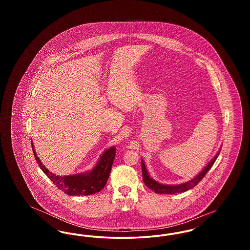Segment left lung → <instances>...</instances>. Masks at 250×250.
Here are the masks:
<instances>
[{"instance_id": "left-lung-1", "label": "left lung", "mask_w": 250, "mask_h": 250, "mask_svg": "<svg viewBox=\"0 0 250 250\" xmlns=\"http://www.w3.org/2000/svg\"><path fill=\"white\" fill-rule=\"evenodd\" d=\"M219 153L220 152L218 151L214 158L206 165V167L202 169V171L197 176H195L194 178L191 179L186 183L180 184V185H165V184L163 185V184H160V183L156 182L154 179L151 178L149 173H148V170L146 169L145 163L142 159L143 182H144V184L146 185L147 188H149L150 189H152L157 194H175V193H181V192L189 190L191 188H193L194 187H196L202 181V179L205 176V174L208 172V170L214 165L217 156L219 155Z\"/></svg>"}]
</instances>
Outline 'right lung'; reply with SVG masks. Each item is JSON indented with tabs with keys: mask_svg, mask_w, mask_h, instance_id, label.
I'll return each instance as SVG.
<instances>
[{
	"mask_svg": "<svg viewBox=\"0 0 250 250\" xmlns=\"http://www.w3.org/2000/svg\"><path fill=\"white\" fill-rule=\"evenodd\" d=\"M32 148L36 162L40 168L53 184L69 196H87L93 195L104 188L107 184L111 166L115 158L116 148L114 146L108 148L100 156L98 162L93 169L74 175L60 176L49 171L46 167L42 164L40 159L36 155V150L32 141Z\"/></svg>",
	"mask_w": 250,
	"mask_h": 250,
	"instance_id": "obj_1",
	"label": "right lung"
}]
</instances>
